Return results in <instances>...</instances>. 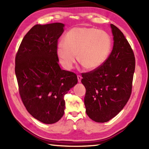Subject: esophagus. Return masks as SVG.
<instances>
[{
    "instance_id": "1",
    "label": "esophagus",
    "mask_w": 149,
    "mask_h": 149,
    "mask_svg": "<svg viewBox=\"0 0 149 149\" xmlns=\"http://www.w3.org/2000/svg\"><path fill=\"white\" fill-rule=\"evenodd\" d=\"M77 79H78V82H81V79H82V77H81V76L78 75H77Z\"/></svg>"
}]
</instances>
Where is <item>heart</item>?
<instances>
[{"mask_svg":"<svg viewBox=\"0 0 149 149\" xmlns=\"http://www.w3.org/2000/svg\"><path fill=\"white\" fill-rule=\"evenodd\" d=\"M57 46V55L61 63L71 69L77 60L86 69L96 70L108 59L111 49V39L108 34L94 28H75Z\"/></svg>","mask_w":149,"mask_h":149,"instance_id":"1","label":"heart"}]
</instances>
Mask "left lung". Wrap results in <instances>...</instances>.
Masks as SVG:
<instances>
[{
    "mask_svg": "<svg viewBox=\"0 0 149 149\" xmlns=\"http://www.w3.org/2000/svg\"><path fill=\"white\" fill-rule=\"evenodd\" d=\"M114 45L101 67L82 73L86 112L93 121L104 123L119 113L131 96L135 68L133 49L124 35L111 24Z\"/></svg>",
    "mask_w": 149,
    "mask_h": 149,
    "instance_id": "obj_1",
    "label": "left lung"
}]
</instances>
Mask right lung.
I'll return each instance as SVG.
<instances>
[{
    "instance_id": "right-lung-1",
    "label": "right lung",
    "mask_w": 149,
    "mask_h": 149,
    "mask_svg": "<svg viewBox=\"0 0 149 149\" xmlns=\"http://www.w3.org/2000/svg\"><path fill=\"white\" fill-rule=\"evenodd\" d=\"M60 22L36 24L22 39L15 58V73L21 100L29 113L45 124L64 114V96L77 83L74 72L60 68L58 40L63 32Z\"/></svg>"
}]
</instances>
